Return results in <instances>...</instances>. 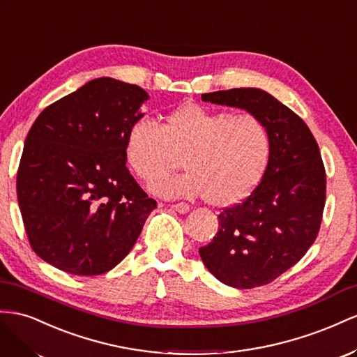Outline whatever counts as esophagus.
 Segmentation results:
<instances>
[{
    "label": "esophagus",
    "instance_id": "obj_1",
    "mask_svg": "<svg viewBox=\"0 0 357 357\" xmlns=\"http://www.w3.org/2000/svg\"><path fill=\"white\" fill-rule=\"evenodd\" d=\"M172 209H175L179 213H185V212L190 211V205H188V203L179 202V203H175V205H172Z\"/></svg>",
    "mask_w": 357,
    "mask_h": 357
}]
</instances>
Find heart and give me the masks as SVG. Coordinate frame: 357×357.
Returning <instances> with one entry per match:
<instances>
[{"mask_svg": "<svg viewBox=\"0 0 357 357\" xmlns=\"http://www.w3.org/2000/svg\"><path fill=\"white\" fill-rule=\"evenodd\" d=\"M271 155V135L252 114L233 115L188 103L158 126L137 118L126 136V158L135 175L148 185L179 167L187 172L158 184L166 197H199L213 206H230L259 184Z\"/></svg>", "mask_w": 357, "mask_h": 357, "instance_id": "b5f03b06", "label": "heart"}]
</instances>
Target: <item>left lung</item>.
<instances>
[{
	"mask_svg": "<svg viewBox=\"0 0 357 357\" xmlns=\"http://www.w3.org/2000/svg\"><path fill=\"white\" fill-rule=\"evenodd\" d=\"M202 100L245 109L269 130L271 155L260 184L220 212L217 235L199 248L208 271L226 286H264L296 264L319 235L326 203L319 145L303 119L266 91L233 88Z\"/></svg>",
	"mask_w": 357,
	"mask_h": 357,
	"instance_id": "8db88e82",
	"label": "left lung"
}]
</instances>
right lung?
<instances>
[{
  "instance_id": "1",
  "label": "right lung",
  "mask_w": 357,
  "mask_h": 357,
  "mask_svg": "<svg viewBox=\"0 0 357 357\" xmlns=\"http://www.w3.org/2000/svg\"><path fill=\"white\" fill-rule=\"evenodd\" d=\"M145 100L137 85L100 77L29 128L17 202L29 245L52 266L82 277L114 269L157 208L126 166L127 131Z\"/></svg>"
}]
</instances>
